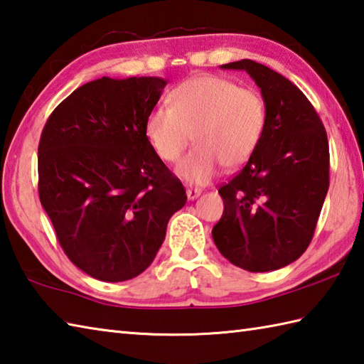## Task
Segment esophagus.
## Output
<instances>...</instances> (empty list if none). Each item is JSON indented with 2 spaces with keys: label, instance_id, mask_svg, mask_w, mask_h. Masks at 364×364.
Instances as JSON below:
<instances>
[{
  "label": "esophagus",
  "instance_id": "1",
  "mask_svg": "<svg viewBox=\"0 0 364 364\" xmlns=\"http://www.w3.org/2000/svg\"><path fill=\"white\" fill-rule=\"evenodd\" d=\"M200 194H202V191L198 188H188L186 189V196H188L189 200H196V198Z\"/></svg>",
  "mask_w": 364,
  "mask_h": 364
}]
</instances>
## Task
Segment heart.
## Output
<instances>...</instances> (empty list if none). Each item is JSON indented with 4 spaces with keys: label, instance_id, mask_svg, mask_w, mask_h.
I'll use <instances>...</instances> for the list:
<instances>
[{
    "label": "heart",
    "instance_id": "1",
    "mask_svg": "<svg viewBox=\"0 0 364 364\" xmlns=\"http://www.w3.org/2000/svg\"><path fill=\"white\" fill-rule=\"evenodd\" d=\"M172 105L148 113L145 134L162 161L173 162L194 134L196 148L176 164L175 172L189 184L210 183L219 167L235 170L260 145L268 110L260 92L241 88L218 75H197L178 85Z\"/></svg>",
    "mask_w": 364,
    "mask_h": 364
}]
</instances>
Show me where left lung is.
I'll return each instance as SVG.
<instances>
[{
  "label": "left lung",
  "mask_w": 364,
  "mask_h": 364,
  "mask_svg": "<svg viewBox=\"0 0 364 364\" xmlns=\"http://www.w3.org/2000/svg\"><path fill=\"white\" fill-rule=\"evenodd\" d=\"M220 68L251 75L268 121L251 159L219 189L224 213L213 240L233 265L274 272L301 257L314 235L330 186L328 139L308 97L284 75L252 60Z\"/></svg>",
  "instance_id": "8db88e82"
}]
</instances>
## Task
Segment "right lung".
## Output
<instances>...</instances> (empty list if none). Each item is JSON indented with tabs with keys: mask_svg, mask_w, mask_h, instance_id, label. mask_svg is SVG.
Wrapping results in <instances>:
<instances>
[{
	"mask_svg": "<svg viewBox=\"0 0 364 364\" xmlns=\"http://www.w3.org/2000/svg\"><path fill=\"white\" fill-rule=\"evenodd\" d=\"M161 77H102L47 119L38 148L39 198L63 251L83 273L121 282L144 273L186 191L145 134Z\"/></svg>",
	"mask_w": 364,
	"mask_h": 364,
	"instance_id": "right-lung-1",
	"label": "right lung"
}]
</instances>
